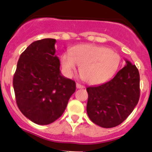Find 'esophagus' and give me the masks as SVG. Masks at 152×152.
<instances>
[{"label": "esophagus", "mask_w": 152, "mask_h": 152, "mask_svg": "<svg viewBox=\"0 0 152 152\" xmlns=\"http://www.w3.org/2000/svg\"><path fill=\"white\" fill-rule=\"evenodd\" d=\"M85 87L83 86V85H80V84L79 83H76V88H78V89H82V88H84Z\"/></svg>", "instance_id": "1"}]
</instances>
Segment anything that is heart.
<instances>
[{
  "label": "heart",
  "mask_w": 152,
  "mask_h": 152,
  "mask_svg": "<svg viewBox=\"0 0 152 152\" xmlns=\"http://www.w3.org/2000/svg\"><path fill=\"white\" fill-rule=\"evenodd\" d=\"M120 62L121 58L117 52L95 45H77L61 57V67L67 76H73L79 65L81 76L91 85H99L110 79Z\"/></svg>",
  "instance_id": "heart-1"
}]
</instances>
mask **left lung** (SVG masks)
Listing matches in <instances>:
<instances>
[{
  "label": "left lung",
  "mask_w": 152,
  "mask_h": 152,
  "mask_svg": "<svg viewBox=\"0 0 152 152\" xmlns=\"http://www.w3.org/2000/svg\"><path fill=\"white\" fill-rule=\"evenodd\" d=\"M126 64L109 82L87 88V113L90 120L102 128L121 124L131 114L140 99V74L136 66Z\"/></svg>",
  "instance_id": "8db88e82"
}]
</instances>
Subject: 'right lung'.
Instances as JSON below:
<instances>
[{"instance_id": "right-lung-1", "label": "right lung", "mask_w": 152, "mask_h": 152, "mask_svg": "<svg viewBox=\"0 0 152 152\" xmlns=\"http://www.w3.org/2000/svg\"><path fill=\"white\" fill-rule=\"evenodd\" d=\"M53 39L31 44L20 56L13 78L18 107L38 125H48L64 113L76 91L74 81L60 71Z\"/></svg>"}]
</instances>
